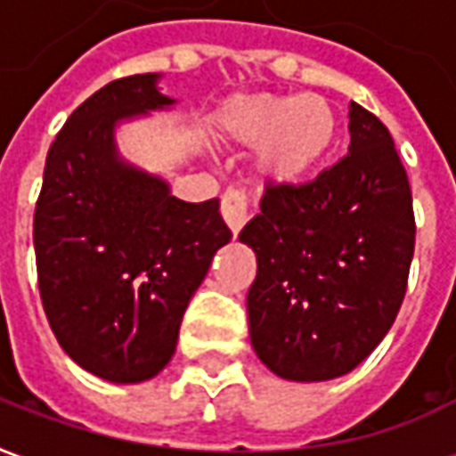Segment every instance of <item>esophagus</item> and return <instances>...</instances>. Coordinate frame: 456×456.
Returning <instances> with one entry per match:
<instances>
[{"instance_id": "obj_1", "label": "esophagus", "mask_w": 456, "mask_h": 456, "mask_svg": "<svg viewBox=\"0 0 456 456\" xmlns=\"http://www.w3.org/2000/svg\"><path fill=\"white\" fill-rule=\"evenodd\" d=\"M222 217L229 224V229L237 234L239 229L247 224L248 219V200L241 188H227L222 195Z\"/></svg>"}]
</instances>
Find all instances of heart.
Listing matches in <instances>:
<instances>
[{
    "label": "heart",
    "instance_id": "b5f03b06",
    "mask_svg": "<svg viewBox=\"0 0 456 456\" xmlns=\"http://www.w3.org/2000/svg\"><path fill=\"white\" fill-rule=\"evenodd\" d=\"M217 136L258 149L268 178L296 180L325 159L337 134L332 104L317 94H241L212 117Z\"/></svg>",
    "mask_w": 456,
    "mask_h": 456
}]
</instances>
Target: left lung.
<instances>
[{
    "label": "left lung",
    "mask_w": 456,
    "mask_h": 456,
    "mask_svg": "<svg viewBox=\"0 0 456 456\" xmlns=\"http://www.w3.org/2000/svg\"><path fill=\"white\" fill-rule=\"evenodd\" d=\"M349 153L305 183H268L239 239L256 254L248 332L290 381H330L379 346L415 251L408 173L383 121L352 104Z\"/></svg>",
    "instance_id": "left-lung-1"
}]
</instances>
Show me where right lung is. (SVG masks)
Wrapping results in <instances>:
<instances>
[{"instance_id":"right-lung-1","label":"right lung","mask_w":456,"mask_h":456,"mask_svg":"<svg viewBox=\"0 0 456 456\" xmlns=\"http://www.w3.org/2000/svg\"><path fill=\"white\" fill-rule=\"evenodd\" d=\"M156 77L112 80L68 117L36 200L48 325L75 363L112 383L146 381L170 362L190 297L232 239L217 198L183 202L117 160L114 124L173 104Z\"/></svg>"}]
</instances>
